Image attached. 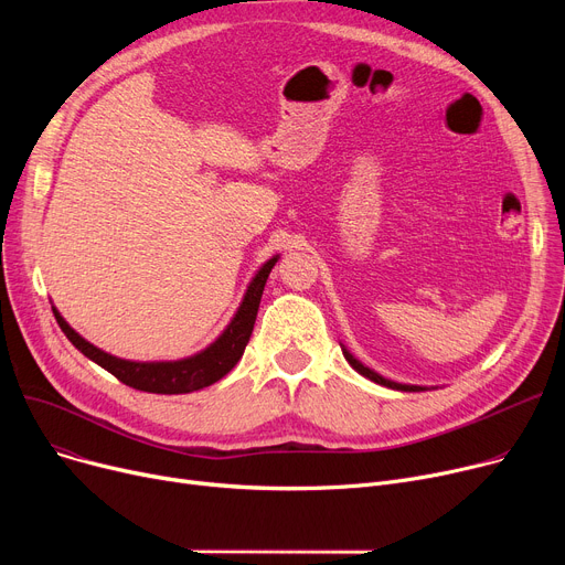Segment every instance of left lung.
Masks as SVG:
<instances>
[{
	"instance_id": "obj_1",
	"label": "left lung",
	"mask_w": 565,
	"mask_h": 565,
	"mask_svg": "<svg viewBox=\"0 0 565 565\" xmlns=\"http://www.w3.org/2000/svg\"><path fill=\"white\" fill-rule=\"evenodd\" d=\"M341 350H343V358L348 360V364H350L354 371H358V373L364 375V377H369V380H373V382H377V384H382V387H390V390H396V392H426V390H428V387H422V384H403V382H394V380H390V377H382V375L375 373L373 369L364 366L343 343H341ZM433 390H435V387H433Z\"/></svg>"
}]
</instances>
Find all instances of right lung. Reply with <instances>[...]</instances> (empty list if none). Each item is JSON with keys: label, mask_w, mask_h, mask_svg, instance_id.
<instances>
[{"label": "right lung", "mask_w": 565, "mask_h": 565, "mask_svg": "<svg viewBox=\"0 0 565 565\" xmlns=\"http://www.w3.org/2000/svg\"><path fill=\"white\" fill-rule=\"evenodd\" d=\"M277 260H279V254L267 258L258 267L243 295L241 307H237V311L233 313L224 332L211 345H205L203 350H199L183 360L135 362V360L116 358V354H109V352L96 348L94 343H88L82 334H77L66 322V318L56 311V307H52V311H54L58 328H62V332L84 354V358H88L98 366H103L105 371H109L114 377L128 384V387L148 392V394H169V396L171 394H190V392H199L203 387H211V384L222 380L237 364V360L243 358V352H245L252 330H254L265 281H267V277H270Z\"/></svg>", "instance_id": "right-lung-1"}]
</instances>
